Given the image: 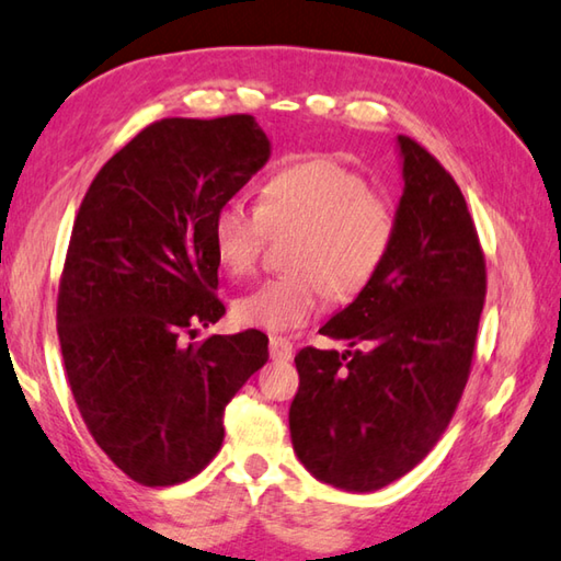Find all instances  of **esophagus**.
Listing matches in <instances>:
<instances>
[{"label": "esophagus", "instance_id": "esophagus-1", "mask_svg": "<svg viewBox=\"0 0 561 561\" xmlns=\"http://www.w3.org/2000/svg\"><path fill=\"white\" fill-rule=\"evenodd\" d=\"M268 350H271V357L273 359H290L293 357V342L288 337L273 335Z\"/></svg>", "mask_w": 561, "mask_h": 561}]
</instances>
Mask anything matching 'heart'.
Here are the masks:
<instances>
[{"instance_id":"obj_1","label":"heart","mask_w":561,"mask_h":561,"mask_svg":"<svg viewBox=\"0 0 561 561\" xmlns=\"http://www.w3.org/2000/svg\"><path fill=\"white\" fill-rule=\"evenodd\" d=\"M268 233H296L290 275L263 283L236 302L243 325L288 332L308 325L325 298L352 300L385 268L399 233L389 196L330 157L300 160L265 176L255 206L231 199L211 221L216 259L233 278L259 268Z\"/></svg>"}]
</instances>
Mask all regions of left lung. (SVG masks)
Segmentation results:
<instances>
[{"instance_id":"left-lung-1","label":"left lung","mask_w":561,"mask_h":561,"mask_svg":"<svg viewBox=\"0 0 561 561\" xmlns=\"http://www.w3.org/2000/svg\"><path fill=\"white\" fill-rule=\"evenodd\" d=\"M404 194L385 268L322 335L350 350L302 347L290 404L293 448L312 476L371 493L426 458L463 397L488 275L454 176L399 135Z\"/></svg>"}]
</instances>
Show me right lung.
Here are the masks:
<instances>
[{"instance_id":"obj_1","label":"right lung","mask_w":561,"mask_h":561,"mask_svg":"<svg viewBox=\"0 0 561 561\" xmlns=\"http://www.w3.org/2000/svg\"><path fill=\"white\" fill-rule=\"evenodd\" d=\"M268 154L253 115L164 117L101 167L76 214L56 306L66 377L95 444L140 485L204 470L226 404L268 362L261 330L184 345L226 312L214 214Z\"/></svg>"}]
</instances>
